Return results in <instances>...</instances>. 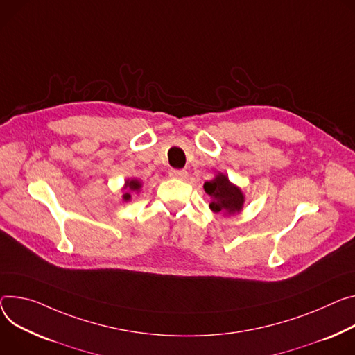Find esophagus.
Masks as SVG:
<instances>
[{
    "instance_id": "obj_1",
    "label": "esophagus",
    "mask_w": 355,
    "mask_h": 355,
    "mask_svg": "<svg viewBox=\"0 0 355 355\" xmlns=\"http://www.w3.org/2000/svg\"><path fill=\"white\" fill-rule=\"evenodd\" d=\"M170 177L177 180H187L188 173L185 170H170Z\"/></svg>"
}]
</instances>
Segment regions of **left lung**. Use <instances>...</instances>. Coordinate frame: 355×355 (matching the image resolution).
I'll list each match as a JSON object with an SVG mask.
<instances>
[{
	"mask_svg": "<svg viewBox=\"0 0 355 355\" xmlns=\"http://www.w3.org/2000/svg\"><path fill=\"white\" fill-rule=\"evenodd\" d=\"M207 194L212 198L209 208L214 212H223L227 215H234L242 211L245 196L239 187L234 185L227 175L218 173V175L204 184Z\"/></svg>",
	"mask_w": 355,
	"mask_h": 355,
	"instance_id": "1",
	"label": "left lung"
}]
</instances>
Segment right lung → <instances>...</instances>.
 <instances>
[{
	"label": "right lung",
	"instance_id": "obj_1",
	"mask_svg": "<svg viewBox=\"0 0 355 355\" xmlns=\"http://www.w3.org/2000/svg\"><path fill=\"white\" fill-rule=\"evenodd\" d=\"M141 188V182L136 178H132V180H127L125 184H124V189L125 192L123 194V200L124 201H130L132 200V196L130 192H139Z\"/></svg>",
	"mask_w": 355,
	"mask_h": 355
}]
</instances>
